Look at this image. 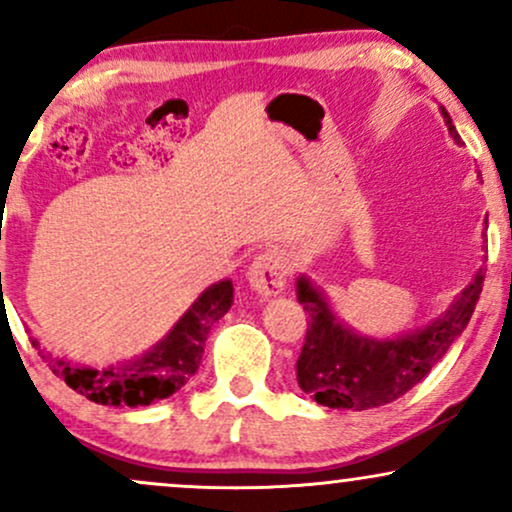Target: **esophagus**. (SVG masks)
Here are the masks:
<instances>
[{
	"label": "esophagus",
	"mask_w": 512,
	"mask_h": 512,
	"mask_svg": "<svg viewBox=\"0 0 512 512\" xmlns=\"http://www.w3.org/2000/svg\"><path fill=\"white\" fill-rule=\"evenodd\" d=\"M288 276V260L281 250H267L255 257V262L248 269L250 288L262 298L279 295L286 286Z\"/></svg>",
	"instance_id": "1"
}]
</instances>
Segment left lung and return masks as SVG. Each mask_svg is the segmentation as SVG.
I'll return each mask as SVG.
<instances>
[{
  "instance_id": "left-lung-1",
  "label": "left lung",
  "mask_w": 512,
  "mask_h": 512,
  "mask_svg": "<svg viewBox=\"0 0 512 512\" xmlns=\"http://www.w3.org/2000/svg\"><path fill=\"white\" fill-rule=\"evenodd\" d=\"M441 114L453 140L460 143V135L443 107ZM482 283L484 272H479L458 303L422 331L393 341H374L348 331L329 310L324 295L300 279L298 300L310 315V326L295 362L298 386L319 405L341 410L379 408L400 398L432 372L455 338L463 334L482 293Z\"/></svg>"
}]
</instances>
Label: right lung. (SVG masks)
I'll return each instance as SVG.
<instances>
[{
  "mask_svg": "<svg viewBox=\"0 0 512 512\" xmlns=\"http://www.w3.org/2000/svg\"><path fill=\"white\" fill-rule=\"evenodd\" d=\"M231 303V281H221L217 286L207 288L152 353L119 367H73L69 362L54 360L40 348L38 341H33V346L38 348L42 362H47L57 377L92 403L128 405V408L150 405L169 398L197 372L209 329L219 317L229 312Z\"/></svg>",
  "mask_w": 512,
  "mask_h": 512,
  "instance_id": "obj_1",
  "label": "right lung"
}]
</instances>
